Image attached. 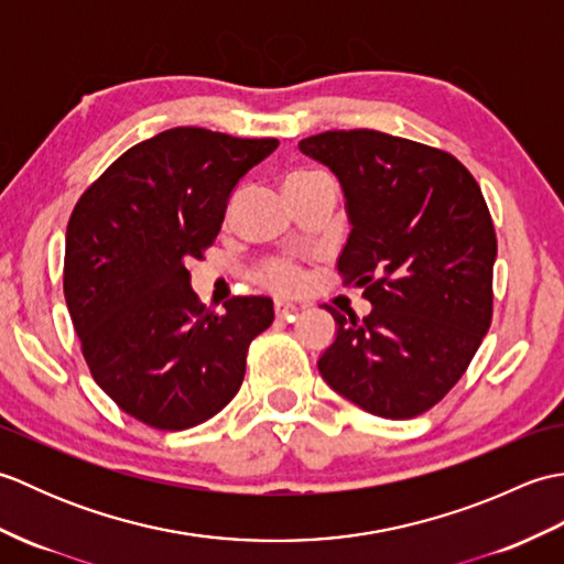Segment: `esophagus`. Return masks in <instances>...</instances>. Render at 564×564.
<instances>
[{"mask_svg": "<svg viewBox=\"0 0 564 564\" xmlns=\"http://www.w3.org/2000/svg\"><path fill=\"white\" fill-rule=\"evenodd\" d=\"M297 310H301V307H297L291 301H275L273 303V313H275V317H279V319H291L297 313Z\"/></svg>", "mask_w": 564, "mask_h": 564, "instance_id": "1", "label": "esophagus"}]
</instances>
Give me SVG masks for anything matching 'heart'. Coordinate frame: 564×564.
I'll use <instances>...</instances> for the list:
<instances>
[{
    "label": "heart",
    "mask_w": 564,
    "mask_h": 564,
    "mask_svg": "<svg viewBox=\"0 0 564 564\" xmlns=\"http://www.w3.org/2000/svg\"><path fill=\"white\" fill-rule=\"evenodd\" d=\"M322 176H325L322 172L295 170V172L285 174L283 188L289 191L293 186L315 182V178H322ZM259 279L267 283V285H273V289H279V291H293V289H297V285H301L303 271L291 259H269V261H263V267L259 269Z\"/></svg>",
    "instance_id": "obj_1"
}]
</instances>
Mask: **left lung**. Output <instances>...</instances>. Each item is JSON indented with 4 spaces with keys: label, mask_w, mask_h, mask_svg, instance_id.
Wrapping results in <instances>:
<instances>
[{
    "label": "left lung",
    "mask_w": 564,
    "mask_h": 564,
    "mask_svg": "<svg viewBox=\"0 0 564 564\" xmlns=\"http://www.w3.org/2000/svg\"><path fill=\"white\" fill-rule=\"evenodd\" d=\"M339 178L351 232L337 261L373 310L325 307L337 339L317 368L361 410L412 419L446 398L492 325L497 235L482 191L453 154L380 130L297 142Z\"/></svg>",
    "instance_id": "8db88e82"
}]
</instances>
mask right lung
<instances>
[{
    "label": "right lung",
    "mask_w": 564,
    "mask_h": 564,
    "mask_svg": "<svg viewBox=\"0 0 564 564\" xmlns=\"http://www.w3.org/2000/svg\"><path fill=\"white\" fill-rule=\"evenodd\" d=\"M279 148L172 128L123 152L67 223L63 289L91 378L138 422L162 431L203 424L245 380L251 339L273 303L237 295L213 313L191 291L237 182Z\"/></svg>",
    "instance_id": "right-lung-1"
}]
</instances>
